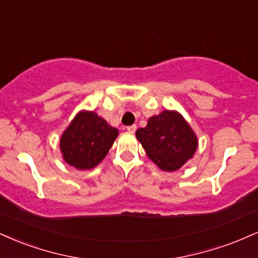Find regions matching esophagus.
<instances>
[{"label":"esophagus","instance_id":"esophagus-1","mask_svg":"<svg viewBox=\"0 0 258 258\" xmlns=\"http://www.w3.org/2000/svg\"><path fill=\"white\" fill-rule=\"evenodd\" d=\"M127 131H128L130 133H135L136 130H137V126L136 125H131V126H127Z\"/></svg>","mask_w":258,"mask_h":258}]
</instances>
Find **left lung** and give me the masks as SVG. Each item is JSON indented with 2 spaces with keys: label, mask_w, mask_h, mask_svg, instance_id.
Wrapping results in <instances>:
<instances>
[{
  "label": "left lung",
  "mask_w": 258,
  "mask_h": 258,
  "mask_svg": "<svg viewBox=\"0 0 258 258\" xmlns=\"http://www.w3.org/2000/svg\"><path fill=\"white\" fill-rule=\"evenodd\" d=\"M136 137L159 168L174 172L192 159L198 141L191 126L175 110H163L151 116L147 126L137 130Z\"/></svg>",
  "instance_id": "1"
}]
</instances>
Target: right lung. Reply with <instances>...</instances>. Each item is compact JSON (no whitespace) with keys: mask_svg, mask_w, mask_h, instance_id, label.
I'll return each instance as SVG.
<instances>
[{"mask_svg":"<svg viewBox=\"0 0 258 258\" xmlns=\"http://www.w3.org/2000/svg\"><path fill=\"white\" fill-rule=\"evenodd\" d=\"M119 131L94 111L82 110L60 139L62 157L77 169H91L107 156Z\"/></svg>","mask_w":258,"mask_h":258,"instance_id":"add662e5","label":"right lung"}]
</instances>
